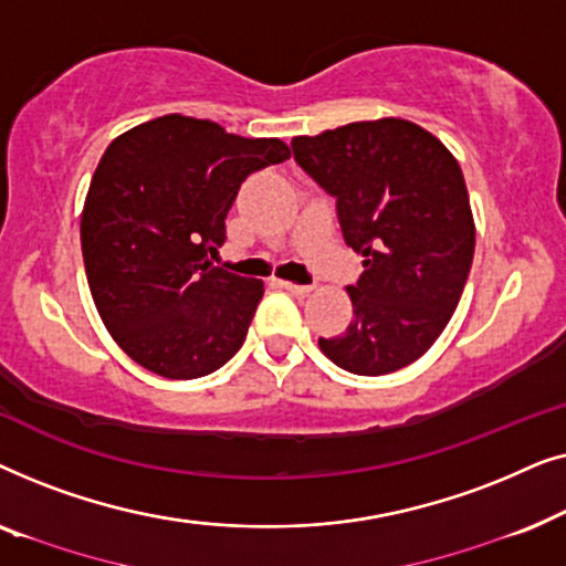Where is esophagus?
<instances>
[{
  "instance_id": "34e87169",
  "label": "esophagus",
  "mask_w": 566,
  "mask_h": 566,
  "mask_svg": "<svg viewBox=\"0 0 566 566\" xmlns=\"http://www.w3.org/2000/svg\"><path fill=\"white\" fill-rule=\"evenodd\" d=\"M281 285L289 293H293V296H308V293H312V285H298V283H289V281L281 283Z\"/></svg>"
}]
</instances>
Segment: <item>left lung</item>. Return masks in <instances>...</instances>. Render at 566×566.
Masks as SVG:
<instances>
[{"mask_svg": "<svg viewBox=\"0 0 566 566\" xmlns=\"http://www.w3.org/2000/svg\"><path fill=\"white\" fill-rule=\"evenodd\" d=\"M293 159L335 198L345 244L363 254L347 293L353 322L319 337L335 366L384 376L436 343L459 306L474 260V219L459 161L401 118L298 136Z\"/></svg>", "mask_w": 566, "mask_h": 566, "instance_id": "obj_1", "label": "left lung"}]
</instances>
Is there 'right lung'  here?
<instances>
[{
    "instance_id": "add662e5",
    "label": "right lung",
    "mask_w": 566,
    "mask_h": 566,
    "mask_svg": "<svg viewBox=\"0 0 566 566\" xmlns=\"http://www.w3.org/2000/svg\"><path fill=\"white\" fill-rule=\"evenodd\" d=\"M291 157L281 138L161 115L107 146L82 213L95 306L115 343L151 374L200 378L242 347L262 281L216 268L242 182Z\"/></svg>"
}]
</instances>
